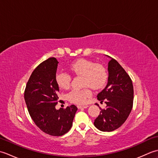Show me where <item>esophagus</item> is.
<instances>
[{"mask_svg": "<svg viewBox=\"0 0 158 158\" xmlns=\"http://www.w3.org/2000/svg\"><path fill=\"white\" fill-rule=\"evenodd\" d=\"M89 106L88 105H85V106H81V105H78L77 106V108H78L79 109H86L88 108Z\"/></svg>", "mask_w": 158, "mask_h": 158, "instance_id": "1", "label": "esophagus"}]
</instances>
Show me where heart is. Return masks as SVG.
<instances>
[{"label": "heart", "mask_w": 158, "mask_h": 158, "mask_svg": "<svg viewBox=\"0 0 158 158\" xmlns=\"http://www.w3.org/2000/svg\"><path fill=\"white\" fill-rule=\"evenodd\" d=\"M71 72L77 75L83 77V86L89 87L94 89H98L105 86L107 80L106 69L100 64H95L90 60L79 59L69 66ZM71 77L69 74L59 71L56 75V81L62 89L69 88ZM92 95V92L88 88L83 89H73L67 94V99L70 102L83 105Z\"/></svg>", "instance_id": "obj_1"}]
</instances>
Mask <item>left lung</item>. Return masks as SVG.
<instances>
[{"mask_svg": "<svg viewBox=\"0 0 158 158\" xmlns=\"http://www.w3.org/2000/svg\"><path fill=\"white\" fill-rule=\"evenodd\" d=\"M108 57V81L97 95V99L100 102L105 100L106 106L105 109L100 108L101 111L94 122L96 128L103 132H111L126 122L132 110L134 98L130 77L115 59Z\"/></svg>", "mask_w": 158, "mask_h": 158, "instance_id": "obj_1", "label": "left lung"}]
</instances>
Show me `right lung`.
Wrapping results in <instances>:
<instances>
[{
	"mask_svg": "<svg viewBox=\"0 0 158 158\" xmlns=\"http://www.w3.org/2000/svg\"><path fill=\"white\" fill-rule=\"evenodd\" d=\"M58 61L49 58L36 67L26 84L24 99L33 122L43 132L59 136L73 125L77 110L74 105L57 110L59 87L56 81Z\"/></svg>",
	"mask_w": 158,
	"mask_h": 158,
	"instance_id": "1",
	"label": "right lung"
}]
</instances>
